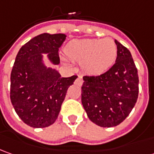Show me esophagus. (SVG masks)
Returning <instances> with one entry per match:
<instances>
[{
  "label": "esophagus",
  "instance_id": "obj_1",
  "mask_svg": "<svg viewBox=\"0 0 154 154\" xmlns=\"http://www.w3.org/2000/svg\"><path fill=\"white\" fill-rule=\"evenodd\" d=\"M76 82V84H77V85H82V82H83V80H82V77L78 76V77L76 79V82Z\"/></svg>",
  "mask_w": 154,
  "mask_h": 154
}]
</instances>
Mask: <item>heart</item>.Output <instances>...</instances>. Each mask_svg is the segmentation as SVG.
I'll list each match as a JSON object with an SVG mask.
<instances>
[{
    "instance_id": "1",
    "label": "heart",
    "mask_w": 154,
    "mask_h": 154,
    "mask_svg": "<svg viewBox=\"0 0 154 154\" xmlns=\"http://www.w3.org/2000/svg\"><path fill=\"white\" fill-rule=\"evenodd\" d=\"M65 51L72 60L81 62L82 71L91 76L103 74L109 70L118 54L117 45L111 38L73 40L67 44Z\"/></svg>"
}]
</instances>
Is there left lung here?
<instances>
[{
  "instance_id": "left-lung-1",
  "label": "left lung",
  "mask_w": 154,
  "mask_h": 154,
  "mask_svg": "<svg viewBox=\"0 0 154 154\" xmlns=\"http://www.w3.org/2000/svg\"><path fill=\"white\" fill-rule=\"evenodd\" d=\"M116 62L100 76H84L82 104L88 119L100 127L121 124L135 106L139 93V77L131 54L115 40Z\"/></svg>"
}]
</instances>
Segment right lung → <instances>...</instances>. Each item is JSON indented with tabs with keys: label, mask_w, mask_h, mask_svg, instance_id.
<instances>
[{
	"label": "right lung",
	"mask_w": 154,
	"mask_h": 154,
	"mask_svg": "<svg viewBox=\"0 0 154 154\" xmlns=\"http://www.w3.org/2000/svg\"><path fill=\"white\" fill-rule=\"evenodd\" d=\"M65 34L43 33L35 36L19 49L11 72L10 99L24 124L33 128L53 125L60 112L67 89L77 76L61 77L45 66L42 54H48L54 65L60 64L59 48Z\"/></svg>",
	"instance_id": "add662e5"
}]
</instances>
